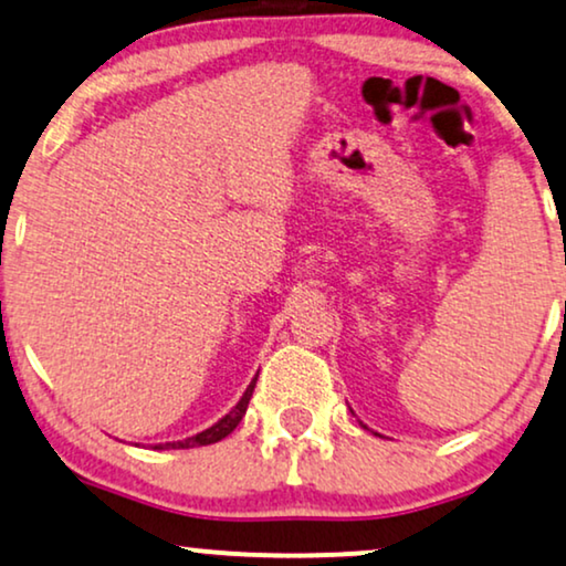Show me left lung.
<instances>
[{
	"label": "left lung",
	"mask_w": 566,
	"mask_h": 566,
	"mask_svg": "<svg viewBox=\"0 0 566 566\" xmlns=\"http://www.w3.org/2000/svg\"><path fill=\"white\" fill-rule=\"evenodd\" d=\"M360 426H363V423H360ZM363 428H368V426H363Z\"/></svg>",
	"instance_id": "1"
}]
</instances>
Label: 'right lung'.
Returning <instances> with one entry per match:
<instances>
[{
    "label": "right lung",
    "instance_id": "1",
    "mask_svg": "<svg viewBox=\"0 0 566 566\" xmlns=\"http://www.w3.org/2000/svg\"><path fill=\"white\" fill-rule=\"evenodd\" d=\"M255 381H259V376H255L253 381L248 384L245 395L240 397V402L234 405L232 410L224 415V418L217 420V423H213L211 428H206V431L190 436V439H185V441H167V443H159V447H156V449H190V447H206V443H217V441H221V439H227V436H230V433L234 431V428H238V423L242 420V415H245L250 397H253Z\"/></svg>",
    "mask_w": 566,
    "mask_h": 566
}]
</instances>
